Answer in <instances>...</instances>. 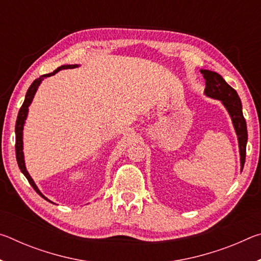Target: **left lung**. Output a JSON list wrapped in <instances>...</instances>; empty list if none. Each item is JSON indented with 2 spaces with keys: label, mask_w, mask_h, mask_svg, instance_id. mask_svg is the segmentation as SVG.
<instances>
[{
  "label": "left lung",
  "mask_w": 261,
  "mask_h": 261,
  "mask_svg": "<svg viewBox=\"0 0 261 261\" xmlns=\"http://www.w3.org/2000/svg\"><path fill=\"white\" fill-rule=\"evenodd\" d=\"M202 76L205 78L206 88L205 93L207 96L213 99H218L222 101L224 107L227 108L229 115H230L233 127L236 130V135L238 137V145H240V154H241V166L242 169L245 163L246 155V143H247V129L246 122L243 116L241 99L237 92L228 85L227 82L220 76L219 73L210 70H200Z\"/></svg>",
  "instance_id": "1"
}]
</instances>
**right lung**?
<instances>
[{
	"label": "right lung",
	"instance_id": "add662e5",
	"mask_svg": "<svg viewBox=\"0 0 261 261\" xmlns=\"http://www.w3.org/2000/svg\"><path fill=\"white\" fill-rule=\"evenodd\" d=\"M78 65L73 64V65H62V67L57 68L55 71H53L51 73H47V74H42L41 77H39L35 79V81L31 84V86L29 87L28 90V93L25 95V100L23 105H21V107L19 109V113H18V116H17V121H16V159H17V163H18V167L19 169L21 170V173L25 175V177L28 178L29 183L32 185V188L37 191L38 194H40V196L43 198V199L48 200L47 198L43 196V194L39 191V189L37 188V185L33 182L32 177H31L30 174L28 173V170H26V167H25V162H24V154H23V129H24V123L26 120V116H28V113H29V106L32 102V100L34 98V94L35 92H37L39 85H40V83L43 78L46 77H49L53 76V74H55L56 72H59L60 70L62 69H71V68H76ZM50 201V200H48ZM51 202V201H50Z\"/></svg>",
	"mask_w": 261,
	"mask_h": 261
}]
</instances>
